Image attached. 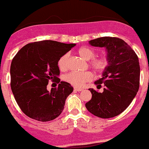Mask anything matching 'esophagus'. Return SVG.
Returning a JSON list of instances; mask_svg holds the SVG:
<instances>
[{
	"mask_svg": "<svg viewBox=\"0 0 149 149\" xmlns=\"http://www.w3.org/2000/svg\"><path fill=\"white\" fill-rule=\"evenodd\" d=\"M74 91H78V92H79V91H82V88H74Z\"/></svg>",
	"mask_w": 149,
	"mask_h": 149,
	"instance_id": "esophagus-1",
	"label": "esophagus"
}]
</instances>
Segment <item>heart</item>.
Listing matches in <instances>:
<instances>
[{"instance_id":"b5f03b06","label":"heart","mask_w":149,"mask_h":149,"mask_svg":"<svg viewBox=\"0 0 149 149\" xmlns=\"http://www.w3.org/2000/svg\"><path fill=\"white\" fill-rule=\"evenodd\" d=\"M78 55L85 61H90V66L95 72H103L109 65V58L107 56L94 58L95 51L91 48L87 46L80 47L77 51ZM67 59L68 56L64 54L59 58L58 61V67L60 70L64 71L67 69ZM93 77V74L91 72H71L64 77V79L68 83L74 85L75 87H82L85 82L91 80Z\"/></svg>"}]
</instances>
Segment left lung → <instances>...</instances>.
Instances as JSON below:
<instances>
[{
    "mask_svg": "<svg viewBox=\"0 0 149 149\" xmlns=\"http://www.w3.org/2000/svg\"><path fill=\"white\" fill-rule=\"evenodd\" d=\"M94 47L105 48L109 65L102 77L95 82L104 84L103 93L90 88L92 98L85 104L88 111L101 118L121 114L131 104L139 89L140 65L138 56L123 40L103 37L89 41Z\"/></svg>",
    "mask_w": 149,
    "mask_h": 149,
    "instance_id": "8db88e82",
    "label": "left lung"
}]
</instances>
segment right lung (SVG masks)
<instances>
[{"mask_svg": "<svg viewBox=\"0 0 149 149\" xmlns=\"http://www.w3.org/2000/svg\"><path fill=\"white\" fill-rule=\"evenodd\" d=\"M76 44L42 40L24 45L13 58L10 69L11 88L22 111L30 118L48 122L58 117L73 91L70 83L58 78V61ZM59 83L47 90L48 81Z\"/></svg>", "mask_w": 149, "mask_h": 149, "instance_id": "add662e5", "label": "right lung"}]
</instances>
